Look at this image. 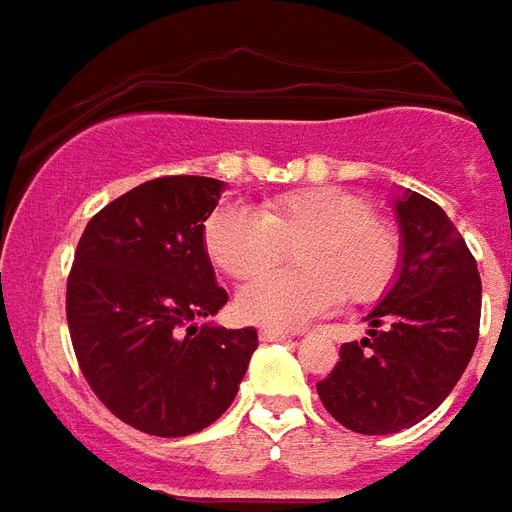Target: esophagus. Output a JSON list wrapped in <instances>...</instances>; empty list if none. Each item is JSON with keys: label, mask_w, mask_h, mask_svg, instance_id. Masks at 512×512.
Masks as SVG:
<instances>
[{"label": "esophagus", "mask_w": 512, "mask_h": 512, "mask_svg": "<svg viewBox=\"0 0 512 512\" xmlns=\"http://www.w3.org/2000/svg\"><path fill=\"white\" fill-rule=\"evenodd\" d=\"M259 338L264 343H275V341H288L290 333H285V330H275V327H261L259 330Z\"/></svg>", "instance_id": "esophagus-1"}]
</instances>
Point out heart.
<instances>
[{"instance_id": "obj_1", "label": "heart", "mask_w": 512, "mask_h": 512, "mask_svg": "<svg viewBox=\"0 0 512 512\" xmlns=\"http://www.w3.org/2000/svg\"><path fill=\"white\" fill-rule=\"evenodd\" d=\"M297 248L301 270L262 278ZM203 248L216 269L253 282L237 296L245 320L301 327L346 298L362 306L386 296L402 264V237L372 214L370 200L343 187H304L267 198L253 214L219 206L203 224Z\"/></svg>"}]
</instances>
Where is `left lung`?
I'll return each mask as SVG.
<instances>
[{
    "mask_svg": "<svg viewBox=\"0 0 512 512\" xmlns=\"http://www.w3.org/2000/svg\"><path fill=\"white\" fill-rule=\"evenodd\" d=\"M402 272L370 314V338L341 346L317 383L325 410L349 431L383 436L420 423L468 367L481 322V277L444 208L420 192L396 200Z\"/></svg>",
    "mask_w": 512,
    "mask_h": 512,
    "instance_id": "1",
    "label": "left lung"
}]
</instances>
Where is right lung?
<instances>
[{"instance_id":"1","label":"right lung","mask_w":512,"mask_h":512,"mask_svg":"<svg viewBox=\"0 0 512 512\" xmlns=\"http://www.w3.org/2000/svg\"><path fill=\"white\" fill-rule=\"evenodd\" d=\"M211 177L150 179L89 219L65 314L79 367L118 420L150 436H190L237 394L256 327L195 325L227 304L203 248L219 203Z\"/></svg>"}]
</instances>
